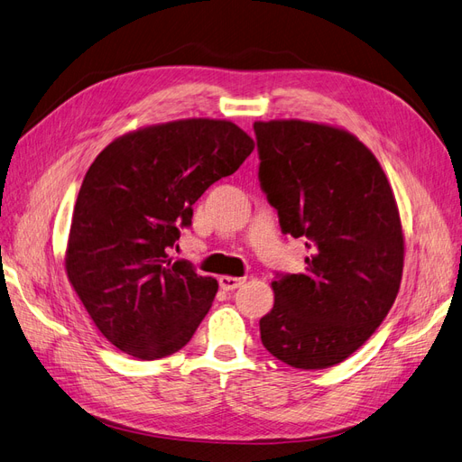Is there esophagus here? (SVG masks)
Listing matches in <instances>:
<instances>
[{"label": "esophagus", "instance_id": "1", "mask_svg": "<svg viewBox=\"0 0 462 462\" xmlns=\"http://www.w3.org/2000/svg\"><path fill=\"white\" fill-rule=\"evenodd\" d=\"M243 283H245L243 277H231V275H221L219 277V287L223 291H235V289H239Z\"/></svg>", "mask_w": 462, "mask_h": 462}]
</instances>
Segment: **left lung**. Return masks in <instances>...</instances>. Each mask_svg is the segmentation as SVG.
Wrapping results in <instances>:
<instances>
[{"instance_id":"1","label":"left lung","mask_w":462,"mask_h":462,"mask_svg":"<svg viewBox=\"0 0 462 462\" xmlns=\"http://www.w3.org/2000/svg\"><path fill=\"white\" fill-rule=\"evenodd\" d=\"M258 179L283 235L304 239L302 273H275L262 345L292 368L339 365L393 306L402 229L387 177L351 133L309 121L254 123Z\"/></svg>"}]
</instances>
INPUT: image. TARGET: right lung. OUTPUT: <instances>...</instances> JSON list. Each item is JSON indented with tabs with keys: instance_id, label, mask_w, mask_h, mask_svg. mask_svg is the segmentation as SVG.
I'll return each instance as SVG.
<instances>
[{
	"instance_id": "right-lung-1",
	"label": "right lung",
	"mask_w": 462,
	"mask_h": 462,
	"mask_svg": "<svg viewBox=\"0 0 462 462\" xmlns=\"http://www.w3.org/2000/svg\"><path fill=\"white\" fill-rule=\"evenodd\" d=\"M253 150L231 121L183 119L129 133L97 153L79 190L65 270L119 351L156 360L190 341L217 282L170 253L192 226V204Z\"/></svg>"
}]
</instances>
